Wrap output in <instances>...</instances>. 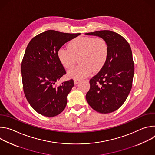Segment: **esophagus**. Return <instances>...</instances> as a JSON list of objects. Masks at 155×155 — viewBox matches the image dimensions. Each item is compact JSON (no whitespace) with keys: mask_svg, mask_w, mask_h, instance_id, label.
I'll use <instances>...</instances> for the list:
<instances>
[{"mask_svg":"<svg viewBox=\"0 0 155 155\" xmlns=\"http://www.w3.org/2000/svg\"><path fill=\"white\" fill-rule=\"evenodd\" d=\"M80 81V80H78V79H74V83H75V84H77Z\"/></svg>","mask_w":155,"mask_h":155,"instance_id":"obj_1","label":"esophagus"}]
</instances>
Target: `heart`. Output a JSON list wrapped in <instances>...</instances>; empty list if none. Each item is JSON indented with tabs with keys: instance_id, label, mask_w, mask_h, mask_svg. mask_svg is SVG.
Masks as SVG:
<instances>
[{
	"instance_id": "heart-1",
	"label": "heart",
	"mask_w": 155,
	"mask_h": 155,
	"mask_svg": "<svg viewBox=\"0 0 155 155\" xmlns=\"http://www.w3.org/2000/svg\"><path fill=\"white\" fill-rule=\"evenodd\" d=\"M108 54L107 42L102 38L81 37L72 40L68 48L62 47L58 53V59L65 69H69L78 58V66L68 72L70 78L81 79L92 72L99 71L105 65Z\"/></svg>"
}]
</instances>
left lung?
Returning <instances> with one entry per match:
<instances>
[{
  "instance_id": "left-lung-1",
  "label": "left lung",
  "mask_w": 155,
  "mask_h": 155,
  "mask_svg": "<svg viewBox=\"0 0 155 155\" xmlns=\"http://www.w3.org/2000/svg\"><path fill=\"white\" fill-rule=\"evenodd\" d=\"M104 38L108 43L107 61L99 73L90 80L86 99L91 107L101 114L112 113L126 100L132 87L134 64L129 43L111 31L86 33Z\"/></svg>"
}]
</instances>
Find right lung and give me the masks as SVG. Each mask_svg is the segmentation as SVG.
Segmentation results:
<instances>
[{
    "instance_id": "add662e5",
    "label": "right lung",
    "mask_w": 155,
    "mask_h": 155,
    "mask_svg": "<svg viewBox=\"0 0 155 155\" xmlns=\"http://www.w3.org/2000/svg\"><path fill=\"white\" fill-rule=\"evenodd\" d=\"M80 35L48 30L34 37L26 49L21 63L24 93L31 106L43 116L55 117L67 105L74 83L71 79L54 86L66 74L58 53L65 43Z\"/></svg>"
}]
</instances>
